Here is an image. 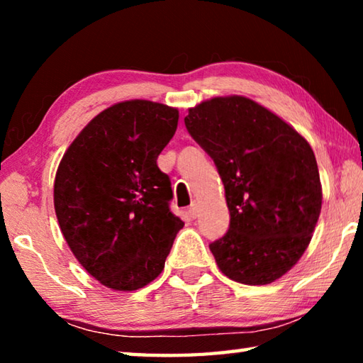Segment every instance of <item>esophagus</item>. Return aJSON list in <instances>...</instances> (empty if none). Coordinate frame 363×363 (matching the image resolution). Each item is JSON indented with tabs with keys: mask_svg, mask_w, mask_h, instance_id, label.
Here are the masks:
<instances>
[{
	"mask_svg": "<svg viewBox=\"0 0 363 363\" xmlns=\"http://www.w3.org/2000/svg\"><path fill=\"white\" fill-rule=\"evenodd\" d=\"M189 216H190V218H192V219H195L196 216H199V205H196V203H194L192 206H190V208H189Z\"/></svg>",
	"mask_w": 363,
	"mask_h": 363,
	"instance_id": "1",
	"label": "esophagus"
}]
</instances>
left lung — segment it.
<instances>
[{
  "mask_svg": "<svg viewBox=\"0 0 363 363\" xmlns=\"http://www.w3.org/2000/svg\"><path fill=\"white\" fill-rule=\"evenodd\" d=\"M184 123L225 189L229 230L210 243L219 269L238 284H272L299 261L320 216L314 152L280 116L243 96L201 102Z\"/></svg>",
  "mask_w": 363,
  "mask_h": 363,
  "instance_id": "obj_1",
  "label": "left lung"
}]
</instances>
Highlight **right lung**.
<instances>
[{
	"label": "right lung",
	"instance_id": "right-lung-1",
	"mask_svg": "<svg viewBox=\"0 0 363 363\" xmlns=\"http://www.w3.org/2000/svg\"><path fill=\"white\" fill-rule=\"evenodd\" d=\"M177 120V108L163 104H115L83 128L59 163L60 230L78 262L112 290L155 280L184 225L169 210L171 181L157 164Z\"/></svg>",
	"mask_w": 363,
	"mask_h": 363
}]
</instances>
